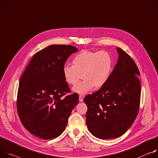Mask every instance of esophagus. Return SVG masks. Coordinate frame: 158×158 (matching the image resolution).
<instances>
[{
  "mask_svg": "<svg viewBox=\"0 0 158 158\" xmlns=\"http://www.w3.org/2000/svg\"><path fill=\"white\" fill-rule=\"evenodd\" d=\"M83 97L81 96V95H80V96H79V101L81 102H83Z\"/></svg>",
  "mask_w": 158,
  "mask_h": 158,
  "instance_id": "34e87169",
  "label": "esophagus"
}]
</instances>
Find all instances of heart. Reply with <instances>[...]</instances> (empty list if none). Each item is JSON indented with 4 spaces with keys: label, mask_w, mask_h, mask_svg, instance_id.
Instances as JSON below:
<instances>
[{
    "label": "heart",
    "mask_w": 158,
    "mask_h": 158,
    "mask_svg": "<svg viewBox=\"0 0 158 158\" xmlns=\"http://www.w3.org/2000/svg\"><path fill=\"white\" fill-rule=\"evenodd\" d=\"M72 66L63 67L65 81L70 85H76L81 78L83 81L75 86V93L84 95L95 88L106 85L113 69V58L106 51L83 50L77 54L72 61Z\"/></svg>",
    "instance_id": "b5f03b06"
}]
</instances>
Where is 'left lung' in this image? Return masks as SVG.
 <instances>
[{"label": "left lung", "instance_id": "1", "mask_svg": "<svg viewBox=\"0 0 158 158\" xmlns=\"http://www.w3.org/2000/svg\"><path fill=\"white\" fill-rule=\"evenodd\" d=\"M118 54L107 83L84 102L87 127L95 137L107 139L123 135L132 125L138 114L141 83L140 73L132 58L119 48Z\"/></svg>", "mask_w": 158, "mask_h": 158}]
</instances>
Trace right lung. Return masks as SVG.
<instances>
[{
    "label": "right lung",
    "mask_w": 158,
    "mask_h": 158,
    "mask_svg": "<svg viewBox=\"0 0 158 158\" xmlns=\"http://www.w3.org/2000/svg\"><path fill=\"white\" fill-rule=\"evenodd\" d=\"M78 49L71 45H51L35 54L19 84L17 109L24 127L43 139L58 137L78 103L63 75L68 58Z\"/></svg>",
    "instance_id": "add662e5"
}]
</instances>
